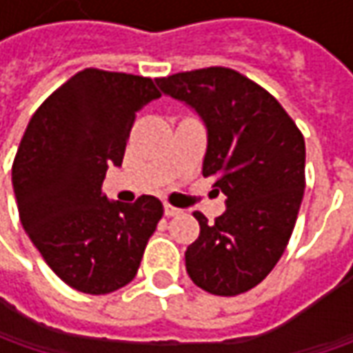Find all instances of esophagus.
Wrapping results in <instances>:
<instances>
[{
    "mask_svg": "<svg viewBox=\"0 0 353 353\" xmlns=\"http://www.w3.org/2000/svg\"><path fill=\"white\" fill-rule=\"evenodd\" d=\"M179 214H183V210H181V208H176V206H170V204H165V216L172 218V216H179Z\"/></svg>",
    "mask_w": 353,
    "mask_h": 353,
    "instance_id": "34e87169",
    "label": "esophagus"
}]
</instances>
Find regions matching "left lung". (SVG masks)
<instances>
[{
  "instance_id": "left-lung-1",
  "label": "left lung",
  "mask_w": 353,
  "mask_h": 353,
  "mask_svg": "<svg viewBox=\"0 0 353 353\" xmlns=\"http://www.w3.org/2000/svg\"><path fill=\"white\" fill-rule=\"evenodd\" d=\"M170 98L196 110L208 129L202 174L225 194V212L184 253L202 291L236 296L257 287L281 259L305 194V137L283 105L232 68L210 66L159 78Z\"/></svg>"
}]
</instances>
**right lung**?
I'll return each mask as SVG.
<instances>
[{
  "instance_id": "obj_1",
  "label": "right lung",
  "mask_w": 353,
  "mask_h": 353,
  "mask_svg": "<svg viewBox=\"0 0 353 353\" xmlns=\"http://www.w3.org/2000/svg\"><path fill=\"white\" fill-rule=\"evenodd\" d=\"M161 96L151 78L84 68L39 105L11 169L21 224L47 265L76 291L108 294L137 275L163 204L102 192L123 161L135 114Z\"/></svg>"
}]
</instances>
